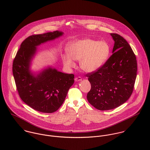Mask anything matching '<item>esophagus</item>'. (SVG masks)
I'll return each instance as SVG.
<instances>
[{"mask_svg": "<svg viewBox=\"0 0 150 150\" xmlns=\"http://www.w3.org/2000/svg\"><path fill=\"white\" fill-rule=\"evenodd\" d=\"M74 80H75L76 82H78V81H81V80H82V79H81V77H76V78L74 79Z\"/></svg>", "mask_w": 150, "mask_h": 150, "instance_id": "34e87169", "label": "esophagus"}]
</instances>
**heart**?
I'll use <instances>...</instances> for the list:
<instances>
[{"mask_svg":"<svg viewBox=\"0 0 150 150\" xmlns=\"http://www.w3.org/2000/svg\"><path fill=\"white\" fill-rule=\"evenodd\" d=\"M67 54L62 55V61L68 67L75 66L73 60L80 61V66L86 72H93L99 69L107 61L110 47L107 42L83 39L69 43Z\"/></svg>","mask_w":150,"mask_h":150,"instance_id":"obj_1","label":"heart"}]
</instances>
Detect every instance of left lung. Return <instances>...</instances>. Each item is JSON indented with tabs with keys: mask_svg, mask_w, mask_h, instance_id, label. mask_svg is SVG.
I'll return each instance as SVG.
<instances>
[{
	"mask_svg": "<svg viewBox=\"0 0 150 150\" xmlns=\"http://www.w3.org/2000/svg\"><path fill=\"white\" fill-rule=\"evenodd\" d=\"M110 35L114 41L113 54L96 71L86 74L91 85L88 101L102 111L119 107L128 100L137 76L136 58L128 43L120 35Z\"/></svg>",
	"mask_w": 150,
	"mask_h": 150,
	"instance_id": "1",
	"label": "left lung"
}]
</instances>
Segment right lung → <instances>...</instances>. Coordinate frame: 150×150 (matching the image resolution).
I'll use <instances>...</instances> for the list:
<instances>
[{
    "label": "right lung",
    "instance_id": "obj_1",
    "mask_svg": "<svg viewBox=\"0 0 150 150\" xmlns=\"http://www.w3.org/2000/svg\"><path fill=\"white\" fill-rule=\"evenodd\" d=\"M63 35L64 32L56 30L29 36L22 42L13 61V76L21 99L40 112L51 113L58 110L74 82L73 74L64 73L51 67L37 74L30 69L37 47Z\"/></svg>",
    "mask_w": 150,
    "mask_h": 150
}]
</instances>
